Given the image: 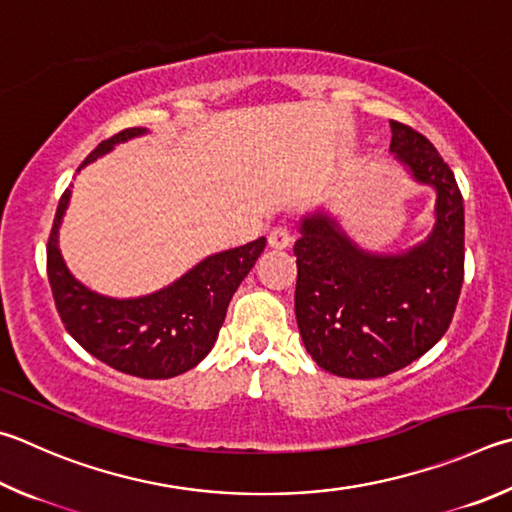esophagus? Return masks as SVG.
<instances>
[{"mask_svg": "<svg viewBox=\"0 0 512 512\" xmlns=\"http://www.w3.org/2000/svg\"><path fill=\"white\" fill-rule=\"evenodd\" d=\"M291 230H288L286 226H277L271 230V235H268V246L275 248V250H284L291 246Z\"/></svg>", "mask_w": 512, "mask_h": 512, "instance_id": "1", "label": "esophagus"}]
</instances>
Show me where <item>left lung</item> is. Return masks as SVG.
Segmentation results:
<instances>
[{"instance_id": "left-lung-1", "label": "left lung", "mask_w": 512, "mask_h": 512, "mask_svg": "<svg viewBox=\"0 0 512 512\" xmlns=\"http://www.w3.org/2000/svg\"><path fill=\"white\" fill-rule=\"evenodd\" d=\"M396 161L436 190L434 228L396 255L369 253L327 212L306 215L295 241V318L324 371L369 380L421 358L448 331L463 284V197L434 145L392 120Z\"/></svg>"}]
</instances>
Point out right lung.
Masks as SVG:
<instances>
[{"mask_svg": "<svg viewBox=\"0 0 512 512\" xmlns=\"http://www.w3.org/2000/svg\"><path fill=\"white\" fill-rule=\"evenodd\" d=\"M145 132L132 127L107 138L78 172L114 145ZM69 199L71 190H64L46 246V273L55 309L73 340L105 365L138 378H174L197 367L215 347L232 295L264 253L266 239L210 255L161 291L116 300L80 284L64 264L58 230Z\"/></svg>", "mask_w": 512, "mask_h": 512, "instance_id": "add662e5", "label": "right lung"}]
</instances>
